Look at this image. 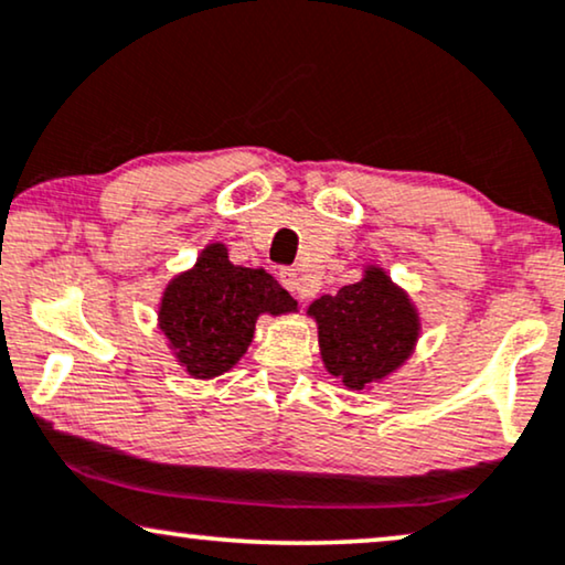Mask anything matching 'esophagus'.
<instances>
[{
  "label": "esophagus",
  "mask_w": 565,
  "mask_h": 565,
  "mask_svg": "<svg viewBox=\"0 0 565 565\" xmlns=\"http://www.w3.org/2000/svg\"><path fill=\"white\" fill-rule=\"evenodd\" d=\"M278 278H281V284L287 287L291 295H297L299 299L310 297V278H307L305 274H299L297 268H284L281 274H278Z\"/></svg>",
  "instance_id": "esophagus-1"
}]
</instances>
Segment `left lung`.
<instances>
[{
  "mask_svg": "<svg viewBox=\"0 0 565 565\" xmlns=\"http://www.w3.org/2000/svg\"><path fill=\"white\" fill-rule=\"evenodd\" d=\"M318 326L320 359L349 390H372L401 370L420 338L418 307L377 263L356 284L307 307Z\"/></svg>",
  "mask_w": 565,
  "mask_h": 565,
  "instance_id": "1",
  "label": "left lung"
}]
</instances>
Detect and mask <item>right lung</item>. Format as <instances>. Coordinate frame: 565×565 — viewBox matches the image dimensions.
<instances>
[{"instance_id": "obj_1", "label": "right lung", "mask_w": 565, "mask_h": 565, "mask_svg": "<svg viewBox=\"0 0 565 565\" xmlns=\"http://www.w3.org/2000/svg\"><path fill=\"white\" fill-rule=\"evenodd\" d=\"M289 312H297V302L266 268L235 266L227 245L209 243L191 268L168 281L157 328L180 370L214 380L245 356L260 315Z\"/></svg>"}]
</instances>
